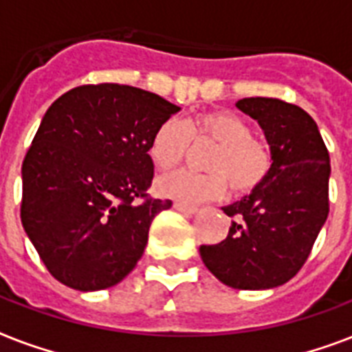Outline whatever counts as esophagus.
<instances>
[{"instance_id": "34e87169", "label": "esophagus", "mask_w": 352, "mask_h": 352, "mask_svg": "<svg viewBox=\"0 0 352 352\" xmlns=\"http://www.w3.org/2000/svg\"><path fill=\"white\" fill-rule=\"evenodd\" d=\"M173 208L179 210V212H182V214H186V215H192L197 212V206H193V204H186V203H181V201H175L173 203Z\"/></svg>"}]
</instances>
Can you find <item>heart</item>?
Listing matches in <instances>:
<instances>
[{
    "instance_id": "obj_1",
    "label": "heart",
    "mask_w": 352,
    "mask_h": 352,
    "mask_svg": "<svg viewBox=\"0 0 352 352\" xmlns=\"http://www.w3.org/2000/svg\"><path fill=\"white\" fill-rule=\"evenodd\" d=\"M212 140L206 168L199 173L177 170L159 177L157 192L181 203H203L221 197L230 184L234 193H250L267 179L272 157L259 138L252 137L245 120L230 111H210L186 122H162L149 142V157L160 170H170L184 159L190 142Z\"/></svg>"
}]
</instances>
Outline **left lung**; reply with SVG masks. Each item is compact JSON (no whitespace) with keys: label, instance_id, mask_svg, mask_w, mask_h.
Masks as SVG:
<instances>
[{"label":"left lung","instance_id":"8db88e82","mask_svg":"<svg viewBox=\"0 0 352 352\" xmlns=\"http://www.w3.org/2000/svg\"><path fill=\"white\" fill-rule=\"evenodd\" d=\"M237 109L257 120L272 166L250 195L223 206L232 226L201 259L232 289H274L294 278L329 215V151L316 122L278 98H243Z\"/></svg>","mask_w":352,"mask_h":352}]
</instances>
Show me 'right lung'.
Masks as SVG:
<instances>
[{"label": "right lung", "instance_id": "right-lung-1", "mask_svg": "<svg viewBox=\"0 0 352 352\" xmlns=\"http://www.w3.org/2000/svg\"><path fill=\"white\" fill-rule=\"evenodd\" d=\"M179 111L162 96L120 84L80 85L47 109L21 166V225L60 283L109 289L135 268L151 221L171 208L146 193L149 142Z\"/></svg>", "mask_w": 352, "mask_h": 352}]
</instances>
